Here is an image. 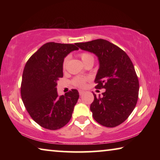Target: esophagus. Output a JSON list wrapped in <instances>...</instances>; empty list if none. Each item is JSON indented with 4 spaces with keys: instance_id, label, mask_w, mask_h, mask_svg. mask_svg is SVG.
<instances>
[{
    "instance_id": "obj_1",
    "label": "esophagus",
    "mask_w": 160,
    "mask_h": 160,
    "mask_svg": "<svg viewBox=\"0 0 160 160\" xmlns=\"http://www.w3.org/2000/svg\"><path fill=\"white\" fill-rule=\"evenodd\" d=\"M79 92V95H84V92L82 91V90H79V92Z\"/></svg>"
}]
</instances>
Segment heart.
<instances>
[{"label":"heart","mask_w":160,"mask_h":160,"mask_svg":"<svg viewBox=\"0 0 160 160\" xmlns=\"http://www.w3.org/2000/svg\"><path fill=\"white\" fill-rule=\"evenodd\" d=\"M80 58L82 59V61L83 63H86L87 62H89V61H92V62H94V57L92 54L90 53H88V52H84V53H82L80 54ZM68 60V58H65L63 60L62 63V67L63 68H65L66 67ZM88 81V78L87 77H76L73 80V84L75 85V86L78 87H84L86 82Z\"/></svg>","instance_id":"b5f03b06"}]
</instances>
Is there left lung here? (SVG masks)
<instances>
[{"mask_svg": "<svg viewBox=\"0 0 160 160\" xmlns=\"http://www.w3.org/2000/svg\"><path fill=\"white\" fill-rule=\"evenodd\" d=\"M76 45L95 54L99 61L96 88L106 91L101 97L93 93L90 110L94 119L107 128L119 125L134 110L138 98L139 82L132 61L123 50L104 39Z\"/></svg>", "mask_w": 160, "mask_h": 160, "instance_id": "obj_1", "label": "left lung"}]
</instances>
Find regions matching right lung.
<instances>
[{
  "instance_id": "obj_1",
  "label": "right lung",
  "mask_w": 160,
  "mask_h": 160,
  "mask_svg": "<svg viewBox=\"0 0 160 160\" xmlns=\"http://www.w3.org/2000/svg\"><path fill=\"white\" fill-rule=\"evenodd\" d=\"M75 44L45 43L30 57L24 68L22 100L32 119L48 130H58L68 124L79 97L76 89L60 96L57 91L58 81L63 76V60L78 49Z\"/></svg>"
}]
</instances>
